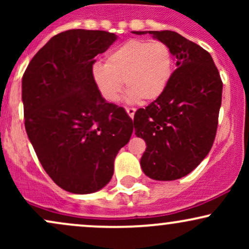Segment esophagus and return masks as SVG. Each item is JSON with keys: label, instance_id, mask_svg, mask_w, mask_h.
<instances>
[{"label": "esophagus", "instance_id": "obj_1", "mask_svg": "<svg viewBox=\"0 0 249 249\" xmlns=\"http://www.w3.org/2000/svg\"><path fill=\"white\" fill-rule=\"evenodd\" d=\"M125 110H126L127 115L130 116L131 118L133 119V117H134V113H136V108H134V107H126V108H125Z\"/></svg>", "mask_w": 249, "mask_h": 249}]
</instances>
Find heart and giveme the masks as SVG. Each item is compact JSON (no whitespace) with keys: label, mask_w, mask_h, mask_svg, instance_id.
I'll return each mask as SVG.
<instances>
[{"label":"heart","mask_w":249,"mask_h":249,"mask_svg":"<svg viewBox=\"0 0 249 249\" xmlns=\"http://www.w3.org/2000/svg\"><path fill=\"white\" fill-rule=\"evenodd\" d=\"M173 69L174 56L166 43L131 39L111 50L104 65H93L92 78L105 101H118L124 82L130 101L150 103L167 88Z\"/></svg>","instance_id":"obj_1"}]
</instances>
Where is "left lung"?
<instances>
[{"label": "left lung", "instance_id": "8db88e82", "mask_svg": "<svg viewBox=\"0 0 249 249\" xmlns=\"http://www.w3.org/2000/svg\"><path fill=\"white\" fill-rule=\"evenodd\" d=\"M148 34L171 48L177 69L161 96L137 110L133 124L136 136L146 142L142 171L151 179L166 181L192 172L212 148L222 82L212 56L196 43L171 30Z\"/></svg>", "mask_w": 249, "mask_h": 249}]
</instances>
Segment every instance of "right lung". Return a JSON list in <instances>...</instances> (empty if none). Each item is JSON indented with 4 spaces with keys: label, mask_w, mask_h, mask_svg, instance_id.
Returning a JSON list of instances; mask_svg holds the SVG:
<instances>
[{
    "label": "right lung",
    "mask_w": 249,
    "mask_h": 249,
    "mask_svg": "<svg viewBox=\"0 0 249 249\" xmlns=\"http://www.w3.org/2000/svg\"><path fill=\"white\" fill-rule=\"evenodd\" d=\"M116 39L103 30L63 31L38 50L22 78L29 141L48 176L68 192L104 187L133 132L124 107L105 102L92 78L95 57Z\"/></svg>",
    "instance_id": "obj_1"
}]
</instances>
